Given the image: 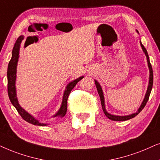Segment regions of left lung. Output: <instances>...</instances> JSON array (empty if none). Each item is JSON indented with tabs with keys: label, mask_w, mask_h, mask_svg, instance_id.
<instances>
[{
	"label": "left lung",
	"mask_w": 160,
	"mask_h": 160,
	"mask_svg": "<svg viewBox=\"0 0 160 160\" xmlns=\"http://www.w3.org/2000/svg\"><path fill=\"white\" fill-rule=\"evenodd\" d=\"M140 45H141L142 50H143V52H145V54H146V55L147 61H148V67H149L150 75H149V83H148V89H147L146 96H145L143 102H142V103L141 104V105H140V107L139 109H138L137 112H135V113H133V114H131V115H129V116H114V115H111V114L108 113V112L106 111V110H105V99H104V96H103V92H102V89L101 88V86H100V85H99V82H98L97 80H95L96 86H97L98 93H99V97H100V100H101V104H102V110H103L104 112H105V116H107L108 118H110V120H112V121H127V120H129V119H131V118H134V117H135L136 116H137V115L139 113V112L141 111L142 109H143L144 107L146 105L147 102H148V99H149V96H150L151 91H152V86H153V80H154V75H153V69H152V65H151V63H150V61H149V57H148V52H147L146 49L144 48V46L142 45L141 42H140Z\"/></svg>",
	"instance_id": "1"
}]
</instances>
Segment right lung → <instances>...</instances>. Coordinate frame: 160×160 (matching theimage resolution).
Listing matches in <instances>:
<instances>
[{
    "mask_svg": "<svg viewBox=\"0 0 160 160\" xmlns=\"http://www.w3.org/2000/svg\"><path fill=\"white\" fill-rule=\"evenodd\" d=\"M23 39V36H20L18 37V39H17V41L14 44L13 50H12V58L8 63V70H7V78H8V95L9 97V99L12 104L14 106V108H16L19 114L20 115L21 117L24 119L25 121H26L27 122H28L31 124L37 125V126H46L45 123H40L39 121L33 118V116H31L29 113L25 111L24 109H22L19 105L18 102V98L16 96V88H15V80H16V72H17V63L18 61L19 58V50H20V46L21 44V42ZM83 78V76L80 77L78 79H76L75 80L69 82L67 87L63 93V101H62V105L60 110H58V112L55 115L54 117L56 116H61L63 117L67 113V99L69 97V93H71L72 89L74 88V86H76V84L80 81V80Z\"/></svg>",
    "mask_w": 160,
    "mask_h": 160,
    "instance_id": "right-lung-1",
    "label": "right lung"
}]
</instances>
